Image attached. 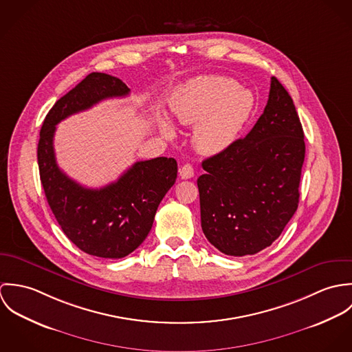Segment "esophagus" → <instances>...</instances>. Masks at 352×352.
I'll return each instance as SVG.
<instances>
[{
  "instance_id": "esophagus-1",
  "label": "esophagus",
  "mask_w": 352,
  "mask_h": 352,
  "mask_svg": "<svg viewBox=\"0 0 352 352\" xmlns=\"http://www.w3.org/2000/svg\"><path fill=\"white\" fill-rule=\"evenodd\" d=\"M194 175H195V172H194V166L191 164H184L180 168L182 179H191V177H194Z\"/></svg>"
}]
</instances>
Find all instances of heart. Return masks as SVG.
Wrapping results in <instances>:
<instances>
[{
    "label": "heart",
    "mask_w": 352,
    "mask_h": 352,
    "mask_svg": "<svg viewBox=\"0 0 352 352\" xmlns=\"http://www.w3.org/2000/svg\"><path fill=\"white\" fill-rule=\"evenodd\" d=\"M254 109V96L237 81L223 76H203L188 81L172 100V111L186 124H197L194 142L206 153L229 148L248 123ZM162 131L170 137L173 127L162 122Z\"/></svg>",
    "instance_id": "b5f03b06"
}]
</instances>
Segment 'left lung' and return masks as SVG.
<instances>
[{
	"label": "left lung",
	"mask_w": 352,
	"mask_h": 352,
	"mask_svg": "<svg viewBox=\"0 0 352 352\" xmlns=\"http://www.w3.org/2000/svg\"><path fill=\"white\" fill-rule=\"evenodd\" d=\"M305 160L301 122L275 78L264 112L245 138L201 162V230L229 256L270 247L297 211Z\"/></svg>",
	"instance_id": "left-lung-1"
}]
</instances>
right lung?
<instances>
[{
	"mask_svg": "<svg viewBox=\"0 0 352 352\" xmlns=\"http://www.w3.org/2000/svg\"><path fill=\"white\" fill-rule=\"evenodd\" d=\"M129 94L127 85L113 76L88 74L52 105L38 144L41 182L63 233L81 251L104 258L124 257L144 243L160 201L176 182L177 162L166 157L138 161L116 182L94 190L58 168L52 142L60 120Z\"/></svg>",
	"mask_w": 352,
	"mask_h": 352,
	"instance_id": "right-lung-1",
	"label": "right lung"
}]
</instances>
